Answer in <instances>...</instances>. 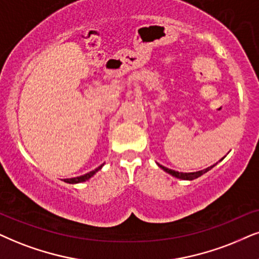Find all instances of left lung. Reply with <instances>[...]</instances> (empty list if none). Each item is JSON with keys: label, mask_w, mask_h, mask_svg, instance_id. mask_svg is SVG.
<instances>
[{"label": "left lung", "mask_w": 259, "mask_h": 259, "mask_svg": "<svg viewBox=\"0 0 259 259\" xmlns=\"http://www.w3.org/2000/svg\"><path fill=\"white\" fill-rule=\"evenodd\" d=\"M224 159V158H222ZM221 159V160H222ZM220 160V161H221ZM218 163V162H217ZM217 163H215V165H217ZM159 165V163H158ZM215 165H212V166H210V167H208V168H205V169H202V171H198V172H191V173H183V172H177V171H173V169H169V168H167V167H165V166H161V165H159L160 167H161L163 171H166L167 173H169V175H172L173 177H176V178H179V179H184V181H192V179H196V178H198V177H201L203 173H205V172H208L209 169H211L212 167H214Z\"/></svg>", "instance_id": "left-lung-1"}]
</instances>
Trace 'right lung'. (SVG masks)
I'll use <instances>...</instances> for the list:
<instances>
[{
    "label": "right lung",
    "instance_id": "add662e5",
    "mask_svg": "<svg viewBox=\"0 0 259 259\" xmlns=\"http://www.w3.org/2000/svg\"><path fill=\"white\" fill-rule=\"evenodd\" d=\"M103 167V165H100L99 167H97L96 169H93V171H91L90 173H86V175L83 176H80V177H75V178H70V179H64L65 183H69V184H75V183H81V182H84L87 181V179H90L92 176L94 175V173H97L99 169Z\"/></svg>",
    "mask_w": 259,
    "mask_h": 259
}]
</instances>
